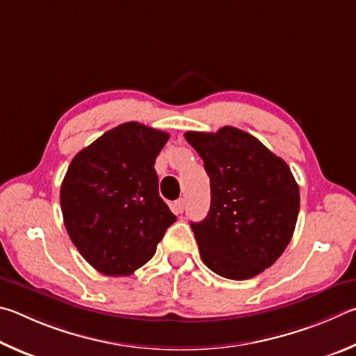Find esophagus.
Returning <instances> with one entry per match:
<instances>
[{
    "mask_svg": "<svg viewBox=\"0 0 356 356\" xmlns=\"http://www.w3.org/2000/svg\"><path fill=\"white\" fill-rule=\"evenodd\" d=\"M173 208H175V213H177V214H183L184 208H186V202L183 200V198H179V200L175 202Z\"/></svg>",
    "mask_w": 356,
    "mask_h": 356,
    "instance_id": "esophagus-1",
    "label": "esophagus"
}]
</instances>
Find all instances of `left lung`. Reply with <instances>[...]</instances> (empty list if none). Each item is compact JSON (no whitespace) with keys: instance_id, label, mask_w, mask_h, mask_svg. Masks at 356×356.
Here are the masks:
<instances>
[{"instance_id":"8db88e82","label":"left lung","mask_w":356,"mask_h":356,"mask_svg":"<svg viewBox=\"0 0 356 356\" xmlns=\"http://www.w3.org/2000/svg\"><path fill=\"white\" fill-rule=\"evenodd\" d=\"M204 162L211 208L191 223L203 263L217 275L247 280L282 257L294 234L300 192L288 164L234 127L184 134Z\"/></svg>"}]
</instances>
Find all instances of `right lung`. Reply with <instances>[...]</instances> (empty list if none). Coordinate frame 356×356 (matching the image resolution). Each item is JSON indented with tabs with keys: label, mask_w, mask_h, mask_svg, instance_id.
<instances>
[{
	"label": "right lung",
	"mask_w": 356,
	"mask_h": 356,
	"mask_svg": "<svg viewBox=\"0 0 356 356\" xmlns=\"http://www.w3.org/2000/svg\"><path fill=\"white\" fill-rule=\"evenodd\" d=\"M168 134L137 122L118 124L74 156L60 186L67 233L93 269L134 273L177 220L158 192L156 156Z\"/></svg>",
	"instance_id": "obj_1"
}]
</instances>
